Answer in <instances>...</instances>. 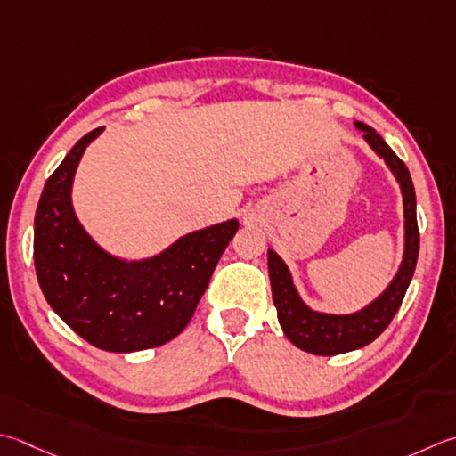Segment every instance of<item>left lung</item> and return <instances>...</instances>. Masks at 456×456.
Listing matches in <instances>:
<instances>
[{
  "label": "left lung",
  "mask_w": 456,
  "mask_h": 456,
  "mask_svg": "<svg viewBox=\"0 0 456 456\" xmlns=\"http://www.w3.org/2000/svg\"><path fill=\"white\" fill-rule=\"evenodd\" d=\"M354 124L355 128L363 132V140L386 162L399 183L401 198H403V256H401L399 269L386 290L373 298L370 305L350 312V314H332V312L310 308L302 300L287 263L269 248L266 258H269V279L279 324L284 336L294 346L314 355L346 354L360 350V347L376 340L397 314L409 282L413 279L419 256L417 200L409 169L376 130L363 122Z\"/></svg>",
  "instance_id": "left-lung-1"
}]
</instances>
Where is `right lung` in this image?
Masks as SVG:
<instances>
[{"label":"right lung","mask_w":456,"mask_h":456,"mask_svg":"<svg viewBox=\"0 0 456 456\" xmlns=\"http://www.w3.org/2000/svg\"><path fill=\"white\" fill-rule=\"evenodd\" d=\"M102 130L80 138L45 183L35 213L33 258L39 287L62 322L94 347L128 354L183 332L239 221L191 231L140 261L109 253L88 235L73 208L80 158Z\"/></svg>","instance_id":"add662e5"}]
</instances>
